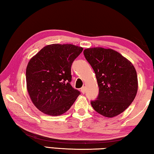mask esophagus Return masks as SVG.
Wrapping results in <instances>:
<instances>
[{"mask_svg": "<svg viewBox=\"0 0 154 154\" xmlns=\"http://www.w3.org/2000/svg\"><path fill=\"white\" fill-rule=\"evenodd\" d=\"M81 92H82V93H83V94H85V88L84 86H83L82 88H81Z\"/></svg>", "mask_w": 154, "mask_h": 154, "instance_id": "34e87169", "label": "esophagus"}]
</instances>
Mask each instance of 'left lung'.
Returning a JSON list of instances; mask_svg holds the SVG:
<instances>
[{
    "instance_id": "8db88e82",
    "label": "left lung",
    "mask_w": 154,
    "mask_h": 154,
    "mask_svg": "<svg viewBox=\"0 0 154 154\" xmlns=\"http://www.w3.org/2000/svg\"><path fill=\"white\" fill-rule=\"evenodd\" d=\"M95 72L99 95L91 102L93 109L106 118L124 112L137 95L138 79L132 62L112 49L91 48L83 51Z\"/></svg>"
}]
</instances>
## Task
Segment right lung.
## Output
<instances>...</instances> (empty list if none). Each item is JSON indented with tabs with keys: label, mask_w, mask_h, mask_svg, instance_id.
Returning <instances> with one entry per match:
<instances>
[{
	"label": "right lung",
	"mask_w": 154,
	"mask_h": 154,
	"mask_svg": "<svg viewBox=\"0 0 154 154\" xmlns=\"http://www.w3.org/2000/svg\"><path fill=\"white\" fill-rule=\"evenodd\" d=\"M83 48L72 44L44 47L28 62L26 78L30 98L36 108L51 116L71 108L80 92L71 86L72 62Z\"/></svg>",
	"instance_id": "obj_1"
}]
</instances>
